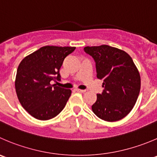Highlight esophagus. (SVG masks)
<instances>
[{
    "label": "esophagus",
    "mask_w": 157,
    "mask_h": 157,
    "mask_svg": "<svg viewBox=\"0 0 157 157\" xmlns=\"http://www.w3.org/2000/svg\"><path fill=\"white\" fill-rule=\"evenodd\" d=\"M76 91H77V92L79 93H85L86 92V90H81V89H75Z\"/></svg>",
    "instance_id": "34e87169"
}]
</instances>
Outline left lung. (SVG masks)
<instances>
[{
  "instance_id": "1",
  "label": "left lung",
  "mask_w": 157,
  "mask_h": 157,
  "mask_svg": "<svg viewBox=\"0 0 157 157\" xmlns=\"http://www.w3.org/2000/svg\"><path fill=\"white\" fill-rule=\"evenodd\" d=\"M84 51L96 62L97 77L103 80L104 87L92 110L99 118L108 122L120 121L134 106L141 80L131 57L124 51L108 45L85 47Z\"/></svg>"
}]
</instances>
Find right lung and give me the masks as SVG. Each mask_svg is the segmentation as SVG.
I'll list each match as a JSON object with an SVG mask.
<instances>
[{"label": "right lung", "instance_id": "obj_1", "mask_svg": "<svg viewBox=\"0 0 157 157\" xmlns=\"http://www.w3.org/2000/svg\"><path fill=\"white\" fill-rule=\"evenodd\" d=\"M75 48L42 47L20 63L15 79L17 96L21 106L36 119H52L66 106L71 90L51 83L60 80L59 71L63 60Z\"/></svg>", "mask_w": 157, "mask_h": 157}]
</instances>
